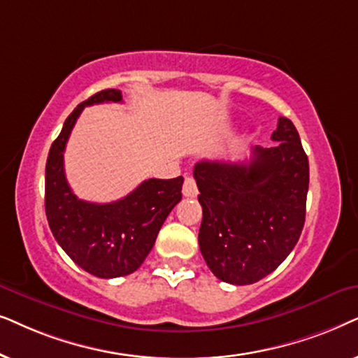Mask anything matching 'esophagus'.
I'll use <instances>...</instances> for the list:
<instances>
[{
	"mask_svg": "<svg viewBox=\"0 0 358 358\" xmlns=\"http://www.w3.org/2000/svg\"><path fill=\"white\" fill-rule=\"evenodd\" d=\"M183 194L187 198H194L198 194V187H196V182L192 178V176H187L185 178V183H183Z\"/></svg>",
	"mask_w": 358,
	"mask_h": 358,
	"instance_id": "esophagus-1",
	"label": "esophagus"
}]
</instances>
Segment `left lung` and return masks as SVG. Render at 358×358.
<instances>
[{
	"label": "left lung",
	"instance_id": "1",
	"mask_svg": "<svg viewBox=\"0 0 358 358\" xmlns=\"http://www.w3.org/2000/svg\"><path fill=\"white\" fill-rule=\"evenodd\" d=\"M271 141L249 162L194 165L203 206L199 250L221 282H259L289 255L306 216L309 164L294 124L278 119Z\"/></svg>",
	"mask_w": 358,
	"mask_h": 358
}]
</instances>
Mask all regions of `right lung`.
Listing matches in <instances>:
<instances>
[{
    "instance_id": "add662e5",
    "label": "right lung",
    "mask_w": 358,
    "mask_h": 358,
    "mask_svg": "<svg viewBox=\"0 0 358 358\" xmlns=\"http://www.w3.org/2000/svg\"><path fill=\"white\" fill-rule=\"evenodd\" d=\"M121 103L119 90H103L76 106L50 147L45 165V214L55 241L65 254L98 278H116L136 271L155 244L162 224L182 199L183 176L149 178L113 203L76 198L65 178L64 152L85 106Z\"/></svg>"
}]
</instances>
